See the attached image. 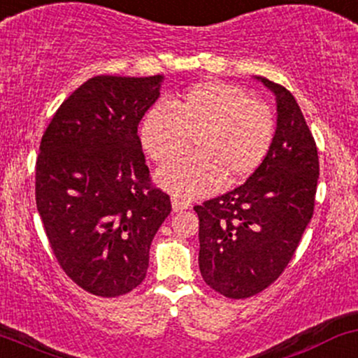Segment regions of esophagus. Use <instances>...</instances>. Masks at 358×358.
<instances>
[{"label": "esophagus", "instance_id": "obj_1", "mask_svg": "<svg viewBox=\"0 0 358 358\" xmlns=\"http://www.w3.org/2000/svg\"><path fill=\"white\" fill-rule=\"evenodd\" d=\"M171 207H173V210H175V212H182V210L190 209L192 203L188 202V200H185V199L173 197V199H171Z\"/></svg>", "mask_w": 358, "mask_h": 358}]
</instances>
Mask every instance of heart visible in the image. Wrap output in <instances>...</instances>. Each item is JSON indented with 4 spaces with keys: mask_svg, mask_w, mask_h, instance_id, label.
<instances>
[{
    "mask_svg": "<svg viewBox=\"0 0 358 358\" xmlns=\"http://www.w3.org/2000/svg\"><path fill=\"white\" fill-rule=\"evenodd\" d=\"M273 119L262 101L239 86L206 81L170 103L158 101L139 124V143L149 159L168 164L185 155L194 137L195 155L170 164L156 176L180 197H202L248 178L273 143Z\"/></svg>",
    "mask_w": 358,
    "mask_h": 358,
    "instance_id": "obj_1",
    "label": "heart"
}]
</instances>
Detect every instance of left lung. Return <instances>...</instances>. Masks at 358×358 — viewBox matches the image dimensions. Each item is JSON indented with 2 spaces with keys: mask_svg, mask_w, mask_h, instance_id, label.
Instances as JSON below:
<instances>
[{
  "mask_svg": "<svg viewBox=\"0 0 358 358\" xmlns=\"http://www.w3.org/2000/svg\"><path fill=\"white\" fill-rule=\"evenodd\" d=\"M273 93L277 127L268 155L243 185L195 206L202 278L229 299L262 292L284 272L313 217L320 161L296 98L255 76Z\"/></svg>",
  "mask_w": 358,
  "mask_h": 358,
  "instance_id": "obj_1",
  "label": "left lung"
}]
</instances>
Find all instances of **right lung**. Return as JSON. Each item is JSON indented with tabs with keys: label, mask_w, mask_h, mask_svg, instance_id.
<instances>
[{
	"label": "right lung",
	"mask_w": 358,
	"mask_h": 358,
	"mask_svg": "<svg viewBox=\"0 0 358 358\" xmlns=\"http://www.w3.org/2000/svg\"><path fill=\"white\" fill-rule=\"evenodd\" d=\"M163 74L95 76L71 93L41 141L35 200L59 265L90 294L117 297L146 278L171 202L151 187L137 125Z\"/></svg>",
	"instance_id": "right-lung-1"
}]
</instances>
